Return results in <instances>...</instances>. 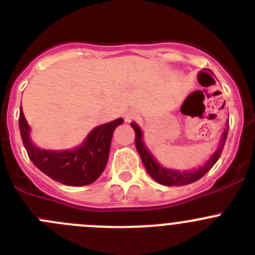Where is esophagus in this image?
Returning <instances> with one entry per match:
<instances>
[{"mask_svg":"<svg viewBox=\"0 0 255 255\" xmlns=\"http://www.w3.org/2000/svg\"><path fill=\"white\" fill-rule=\"evenodd\" d=\"M134 117H135V113L128 112L127 115H126V121H128V122H129V121H132Z\"/></svg>","mask_w":255,"mask_h":255,"instance_id":"1","label":"esophagus"}]
</instances>
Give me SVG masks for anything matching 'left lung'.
Segmentation results:
<instances>
[{
	"label": "left lung",
	"mask_w": 255,
	"mask_h": 255,
	"mask_svg": "<svg viewBox=\"0 0 255 255\" xmlns=\"http://www.w3.org/2000/svg\"><path fill=\"white\" fill-rule=\"evenodd\" d=\"M132 128L134 129L135 138V148H137L138 153H139L140 159H142L144 166H145L146 171L153 177L156 182L161 185H165V186H182V185L192 184V182L197 181L199 179H201L205 174L212 168L216 164V161L220 159L221 154H222L223 146H225L226 139H227L228 134V126L225 129V132L222 133V138L220 140V146H218L217 150L213 153V155L211 156L210 160H207V163L205 164L204 166H201L200 169H196V170H190V171H177V170H170V169H165L161 165H159V163H156L155 159L151 156V154L149 153L148 149L144 145L142 140V130L138 127L135 123H132Z\"/></svg>",
	"instance_id": "left-lung-1"
}]
</instances>
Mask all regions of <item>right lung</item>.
Returning <instances> with one entry per match:
<instances>
[{
    "instance_id": "add662e5",
    "label": "right lung",
    "mask_w": 255,
    "mask_h": 255,
    "mask_svg": "<svg viewBox=\"0 0 255 255\" xmlns=\"http://www.w3.org/2000/svg\"><path fill=\"white\" fill-rule=\"evenodd\" d=\"M19 130L23 145L32 163L50 179L69 186H84L99 179L107 165L113 130L123 122L122 118L96 127L86 140L73 150H43L29 139V126L22 109L19 112Z\"/></svg>"
}]
</instances>
